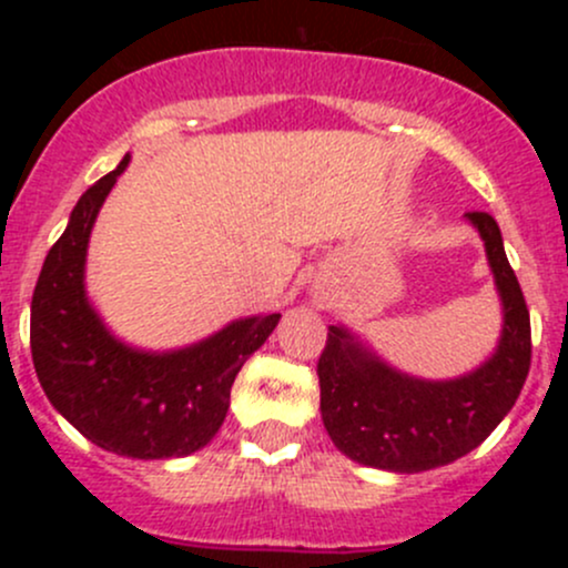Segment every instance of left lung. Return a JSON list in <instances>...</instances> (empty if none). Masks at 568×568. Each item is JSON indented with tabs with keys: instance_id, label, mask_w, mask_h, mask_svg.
<instances>
[{
	"instance_id": "8db88e82",
	"label": "left lung",
	"mask_w": 568,
	"mask_h": 568,
	"mask_svg": "<svg viewBox=\"0 0 568 568\" xmlns=\"http://www.w3.org/2000/svg\"><path fill=\"white\" fill-rule=\"evenodd\" d=\"M503 305L489 359L456 379H417L393 368L348 326L332 324L318 359L321 420L352 462L423 473L478 448L517 404L530 368V313L495 216L469 211Z\"/></svg>"
}]
</instances>
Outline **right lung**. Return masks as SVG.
<instances>
[{
	"instance_id": "1",
	"label": "right lung",
	"mask_w": 568,
	"mask_h": 568,
	"mask_svg": "<svg viewBox=\"0 0 568 568\" xmlns=\"http://www.w3.org/2000/svg\"><path fill=\"white\" fill-rule=\"evenodd\" d=\"M129 162L125 153L79 197L45 255L32 294V363L51 406L93 445L131 459H181L220 432L236 374L272 335L280 313L236 318L170 352L114 337L84 288V263L95 216Z\"/></svg>"
}]
</instances>
